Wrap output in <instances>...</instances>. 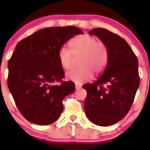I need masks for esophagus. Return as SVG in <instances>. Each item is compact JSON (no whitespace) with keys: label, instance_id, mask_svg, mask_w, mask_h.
<instances>
[{"label":"esophagus","instance_id":"1","mask_svg":"<svg viewBox=\"0 0 150 150\" xmlns=\"http://www.w3.org/2000/svg\"><path fill=\"white\" fill-rule=\"evenodd\" d=\"M81 87H82V86L80 85H77V84L75 85V89H80Z\"/></svg>","mask_w":150,"mask_h":150}]
</instances>
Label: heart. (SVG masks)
<instances>
[{
	"label": "heart",
	"instance_id": "b5f03b06",
	"mask_svg": "<svg viewBox=\"0 0 150 150\" xmlns=\"http://www.w3.org/2000/svg\"><path fill=\"white\" fill-rule=\"evenodd\" d=\"M71 50L65 46L60 48L58 56L62 68L68 70L73 65L75 57H80V68L65 74L67 80L76 84H82L105 69L108 63V53L103 42H97L94 37L83 34L73 39L70 43Z\"/></svg>",
	"mask_w": 150,
	"mask_h": 150
}]
</instances>
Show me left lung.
I'll return each mask as SVG.
<instances>
[{"instance_id":"1","label":"left lung","mask_w":150,"mask_h":150,"mask_svg":"<svg viewBox=\"0 0 150 150\" xmlns=\"http://www.w3.org/2000/svg\"><path fill=\"white\" fill-rule=\"evenodd\" d=\"M89 34L97 36L106 46L108 59L102 75L82 86L87 92L84 107L90 121L107 126L123 119L131 107L140 85L138 61L120 36L103 28L94 29Z\"/></svg>"}]
</instances>
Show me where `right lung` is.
Returning a JSON list of instances; mask_svg holds the SVG:
<instances>
[{
    "mask_svg": "<svg viewBox=\"0 0 150 150\" xmlns=\"http://www.w3.org/2000/svg\"><path fill=\"white\" fill-rule=\"evenodd\" d=\"M82 33L74 26L49 27L17 44L8 61V85L18 110L31 123L49 125L61 115L62 101L75 86L61 81L65 74L58 53L67 41Z\"/></svg>",
    "mask_w": 150,
    "mask_h": 150,
    "instance_id": "add662e5",
    "label": "right lung"
}]
</instances>
